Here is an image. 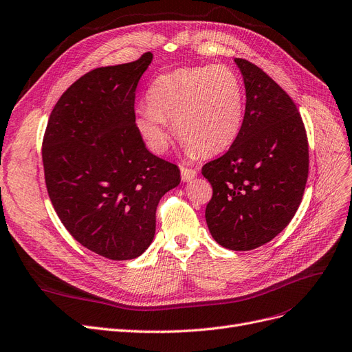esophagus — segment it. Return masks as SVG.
I'll return each mask as SVG.
<instances>
[{
    "label": "esophagus",
    "mask_w": 352,
    "mask_h": 352,
    "mask_svg": "<svg viewBox=\"0 0 352 352\" xmlns=\"http://www.w3.org/2000/svg\"><path fill=\"white\" fill-rule=\"evenodd\" d=\"M194 177H197V171L196 169H191L187 166H181V179L184 181V183H188Z\"/></svg>",
    "instance_id": "34e87169"
}]
</instances>
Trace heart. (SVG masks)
Wrapping results in <instances>:
<instances>
[{"instance_id":"heart-1","label":"heart","mask_w":352,"mask_h":352,"mask_svg":"<svg viewBox=\"0 0 352 352\" xmlns=\"http://www.w3.org/2000/svg\"><path fill=\"white\" fill-rule=\"evenodd\" d=\"M148 107L136 113V126L149 148H168L166 122L174 120L179 140L191 151L217 153L238 138L243 122V85L226 65L184 68L151 84Z\"/></svg>"}]
</instances>
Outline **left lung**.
Returning a JSON list of instances; mask_svg holds the SVG:
<instances>
[{"mask_svg":"<svg viewBox=\"0 0 352 352\" xmlns=\"http://www.w3.org/2000/svg\"><path fill=\"white\" fill-rule=\"evenodd\" d=\"M246 106L229 151L201 174L213 187L206 222L213 239L230 251H251L290 223L300 206L309 145L303 120L289 94L256 65L236 58Z\"/></svg>","mask_w":352,"mask_h":352,"instance_id":"obj_1","label":"left lung"}]
</instances>
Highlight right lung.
Listing matches in <instances>:
<instances>
[{
	"mask_svg": "<svg viewBox=\"0 0 352 352\" xmlns=\"http://www.w3.org/2000/svg\"><path fill=\"white\" fill-rule=\"evenodd\" d=\"M151 52L75 81L49 117L42 158L63 226L87 250L133 259L155 236L156 207L181 181L177 165L151 153L135 123V93Z\"/></svg>",
	"mask_w": 352,
	"mask_h": 352,
	"instance_id": "obj_1",
	"label": "right lung"
}]
</instances>
